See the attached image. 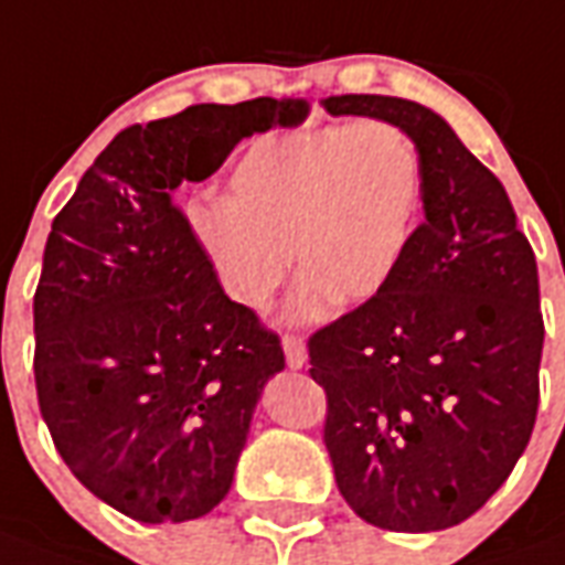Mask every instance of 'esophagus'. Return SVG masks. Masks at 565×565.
<instances>
[{"instance_id":"esophagus-1","label":"esophagus","mask_w":565,"mask_h":565,"mask_svg":"<svg viewBox=\"0 0 565 565\" xmlns=\"http://www.w3.org/2000/svg\"><path fill=\"white\" fill-rule=\"evenodd\" d=\"M281 347L284 355H287V367L301 370L308 364V347H305V340H301L299 334H284Z\"/></svg>"}]
</instances>
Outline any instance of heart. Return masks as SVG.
Listing matches in <instances>:
<instances>
[{
	"instance_id": "1",
	"label": "heart",
	"mask_w": 565,
	"mask_h": 565,
	"mask_svg": "<svg viewBox=\"0 0 565 565\" xmlns=\"http://www.w3.org/2000/svg\"><path fill=\"white\" fill-rule=\"evenodd\" d=\"M424 210V162L391 120L284 129L236 157L222 201L192 206L189 227L222 290L264 313L305 269L290 313L322 320L334 299H376L415 243Z\"/></svg>"
}]
</instances>
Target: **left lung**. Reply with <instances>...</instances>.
I'll return each mask as SVG.
<instances>
[{"instance_id": "left-lung-1", "label": "left lung", "mask_w": 565, "mask_h": 565, "mask_svg": "<svg viewBox=\"0 0 565 565\" xmlns=\"http://www.w3.org/2000/svg\"><path fill=\"white\" fill-rule=\"evenodd\" d=\"M329 115L397 124L424 162V225L394 281L308 340L326 450L355 515L382 531L465 522L531 441L545 326L507 189L438 111L382 94Z\"/></svg>"}]
</instances>
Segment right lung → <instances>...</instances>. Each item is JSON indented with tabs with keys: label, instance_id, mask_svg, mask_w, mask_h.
Segmentation results:
<instances>
[{
	"label": "right lung",
	"instance_id": "right-lung-1",
	"mask_svg": "<svg viewBox=\"0 0 565 565\" xmlns=\"http://www.w3.org/2000/svg\"><path fill=\"white\" fill-rule=\"evenodd\" d=\"M308 111L257 97L127 127L53 218L34 292L41 415L73 477L136 522H192L222 503L284 370L278 334L227 299L174 192Z\"/></svg>",
	"mask_w": 565,
	"mask_h": 565
}]
</instances>
